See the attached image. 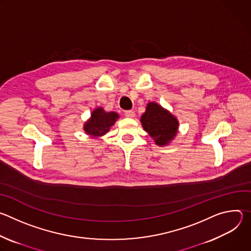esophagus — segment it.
Masks as SVG:
<instances>
[{
    "label": "esophagus",
    "mask_w": 251,
    "mask_h": 251,
    "mask_svg": "<svg viewBox=\"0 0 251 251\" xmlns=\"http://www.w3.org/2000/svg\"><path fill=\"white\" fill-rule=\"evenodd\" d=\"M125 116L128 117V118H134L135 117V112L134 111H125Z\"/></svg>",
    "instance_id": "34e87169"
}]
</instances>
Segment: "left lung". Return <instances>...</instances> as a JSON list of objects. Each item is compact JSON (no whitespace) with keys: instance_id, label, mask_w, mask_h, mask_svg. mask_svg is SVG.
Listing matches in <instances>:
<instances>
[{"instance_id":"1","label":"left lung","mask_w":251,"mask_h":251,"mask_svg":"<svg viewBox=\"0 0 251 251\" xmlns=\"http://www.w3.org/2000/svg\"><path fill=\"white\" fill-rule=\"evenodd\" d=\"M140 121L143 129L160 147L170 144L176 136L180 125L175 115L154 101L147 104L146 111L142 114Z\"/></svg>"}]
</instances>
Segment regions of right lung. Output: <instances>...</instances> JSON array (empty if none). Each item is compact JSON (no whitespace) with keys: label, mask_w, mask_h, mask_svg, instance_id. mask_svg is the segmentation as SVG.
Masks as SVG:
<instances>
[{"label":"right lung","mask_w":251,"mask_h":251,"mask_svg":"<svg viewBox=\"0 0 251 251\" xmlns=\"http://www.w3.org/2000/svg\"><path fill=\"white\" fill-rule=\"evenodd\" d=\"M118 118V113L107 112L99 106L91 112L89 119L83 124V130L91 138L98 139L110 130Z\"/></svg>","instance_id":"1"}]
</instances>
